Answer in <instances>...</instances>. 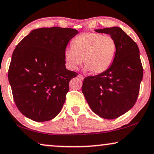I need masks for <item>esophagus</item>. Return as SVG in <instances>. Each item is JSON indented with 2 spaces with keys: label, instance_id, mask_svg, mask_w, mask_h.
Returning a JSON list of instances; mask_svg holds the SVG:
<instances>
[{
  "label": "esophagus",
  "instance_id": "1",
  "mask_svg": "<svg viewBox=\"0 0 154 154\" xmlns=\"http://www.w3.org/2000/svg\"><path fill=\"white\" fill-rule=\"evenodd\" d=\"M78 77L80 78V79H81V80H83V79H84L83 75H81V74H79V75H78Z\"/></svg>",
  "mask_w": 154,
  "mask_h": 154
}]
</instances>
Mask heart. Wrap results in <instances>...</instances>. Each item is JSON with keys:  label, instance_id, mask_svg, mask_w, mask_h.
I'll use <instances>...</instances> for the list:
<instances>
[{"label": "heart", "instance_id": "heart-1", "mask_svg": "<svg viewBox=\"0 0 154 154\" xmlns=\"http://www.w3.org/2000/svg\"><path fill=\"white\" fill-rule=\"evenodd\" d=\"M72 48L64 52V59L72 69L83 62L87 70L94 73L104 72L110 68L116 55V41L110 35L96 32L84 33L71 43Z\"/></svg>", "mask_w": 154, "mask_h": 154}]
</instances>
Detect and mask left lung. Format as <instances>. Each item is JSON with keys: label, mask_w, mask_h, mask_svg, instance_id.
Listing matches in <instances>:
<instances>
[{"label": "left lung", "mask_w": 154, "mask_h": 154, "mask_svg": "<svg viewBox=\"0 0 154 154\" xmlns=\"http://www.w3.org/2000/svg\"><path fill=\"white\" fill-rule=\"evenodd\" d=\"M95 31L115 40L116 55L108 70L84 79L82 92L94 113L103 119H115L132 109L137 100L143 77L140 50L119 27Z\"/></svg>", "instance_id": "8db88e82"}]
</instances>
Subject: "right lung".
I'll use <instances>...</instances> for the list:
<instances>
[{
	"mask_svg": "<svg viewBox=\"0 0 154 154\" xmlns=\"http://www.w3.org/2000/svg\"><path fill=\"white\" fill-rule=\"evenodd\" d=\"M78 33L58 26L37 29L16 46L8 80L17 107L28 119L48 121L62 110L69 81L78 75L66 69L64 52Z\"/></svg>",
	"mask_w": 154,
	"mask_h": 154,
	"instance_id": "obj_1",
	"label": "right lung"
}]
</instances>
